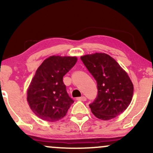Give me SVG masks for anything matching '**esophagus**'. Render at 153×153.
Segmentation results:
<instances>
[{
    "label": "esophagus",
    "instance_id": "esophagus-1",
    "mask_svg": "<svg viewBox=\"0 0 153 153\" xmlns=\"http://www.w3.org/2000/svg\"><path fill=\"white\" fill-rule=\"evenodd\" d=\"M76 99L78 100V101H86V98H85V96H82V97L77 98Z\"/></svg>",
    "mask_w": 153,
    "mask_h": 153
}]
</instances>
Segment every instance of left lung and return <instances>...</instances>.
I'll return each instance as SVG.
<instances>
[{
  "mask_svg": "<svg viewBox=\"0 0 153 153\" xmlns=\"http://www.w3.org/2000/svg\"><path fill=\"white\" fill-rule=\"evenodd\" d=\"M80 59L97 82L98 96L89 105L94 115L106 121L121 114L130 104L134 93L127 72L106 53L85 54Z\"/></svg>",
  "mask_w": 153,
  "mask_h": 153,
  "instance_id": "8db88e82",
  "label": "left lung"
}]
</instances>
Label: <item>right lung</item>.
<instances>
[{
    "label": "right lung",
    "mask_w": 153,
    "mask_h": 153,
    "mask_svg": "<svg viewBox=\"0 0 153 153\" xmlns=\"http://www.w3.org/2000/svg\"><path fill=\"white\" fill-rule=\"evenodd\" d=\"M77 60L76 57L52 55L36 70L27 89V101L39 118L53 122L66 115L73 101L67 93L63 76Z\"/></svg>",
    "instance_id": "right-lung-1"
}]
</instances>
